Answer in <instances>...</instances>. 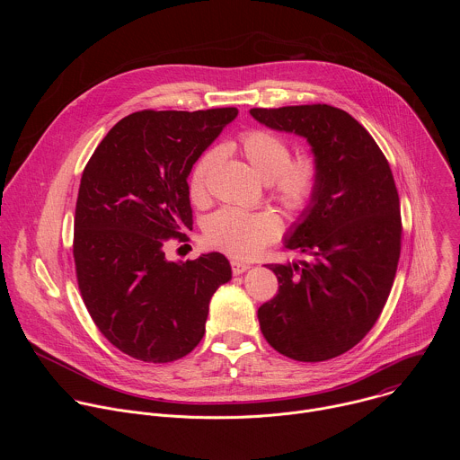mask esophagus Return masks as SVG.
<instances>
[{
    "instance_id": "34e87169",
    "label": "esophagus",
    "mask_w": 460,
    "mask_h": 460,
    "mask_svg": "<svg viewBox=\"0 0 460 460\" xmlns=\"http://www.w3.org/2000/svg\"><path fill=\"white\" fill-rule=\"evenodd\" d=\"M249 268H251V266H249V264H245V261L231 260V270H233V273H234V275H242V273H245Z\"/></svg>"
}]
</instances>
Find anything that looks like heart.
I'll list each match as a JSON object with an SVG mask.
<instances>
[{"label": "heart", "instance_id": "b5f03b06", "mask_svg": "<svg viewBox=\"0 0 460 460\" xmlns=\"http://www.w3.org/2000/svg\"><path fill=\"white\" fill-rule=\"evenodd\" d=\"M256 176L270 181L275 199L291 213L302 211L318 183V164L309 153L291 156L289 144L270 130L252 128L236 144ZM220 158L218 149L204 153L194 164L189 176V194L194 202L206 199L208 176ZM280 234V220L271 211L247 213L226 208L209 217L206 240L234 258H252Z\"/></svg>", "mask_w": 460, "mask_h": 460}]
</instances>
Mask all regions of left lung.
Here are the masks:
<instances>
[{
	"label": "left lung",
	"mask_w": 460,
	"mask_h": 460,
	"mask_svg": "<svg viewBox=\"0 0 460 460\" xmlns=\"http://www.w3.org/2000/svg\"><path fill=\"white\" fill-rule=\"evenodd\" d=\"M249 112L305 138L318 164L316 190L284 238L305 260L270 264L279 293L260 305V330L293 360H330L367 335L395 280L402 234L395 180L376 142L342 109L318 103Z\"/></svg>",
	"instance_id": "1"
}]
</instances>
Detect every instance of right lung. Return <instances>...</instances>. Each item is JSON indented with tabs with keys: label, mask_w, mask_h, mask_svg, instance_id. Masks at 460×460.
<instances>
[{
	"label": "right lung",
	"mask_w": 460,
	"mask_h": 460,
	"mask_svg": "<svg viewBox=\"0 0 460 460\" xmlns=\"http://www.w3.org/2000/svg\"><path fill=\"white\" fill-rule=\"evenodd\" d=\"M236 114L234 107L128 114L82 174L78 286L102 335L128 357L164 364L190 353L206 333L211 296L231 280L222 252L171 261L164 243L192 226L189 172Z\"/></svg>",
	"instance_id": "add662e5"
}]
</instances>
